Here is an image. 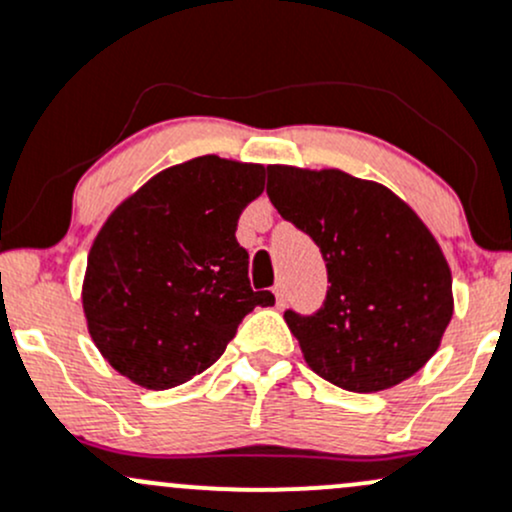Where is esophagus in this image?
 I'll return each instance as SVG.
<instances>
[{
    "mask_svg": "<svg viewBox=\"0 0 512 512\" xmlns=\"http://www.w3.org/2000/svg\"><path fill=\"white\" fill-rule=\"evenodd\" d=\"M274 299H277V309H282V306L287 304V294H284L282 284H277V287H274Z\"/></svg>",
    "mask_w": 512,
    "mask_h": 512,
    "instance_id": "esophagus-1",
    "label": "esophagus"
}]
</instances>
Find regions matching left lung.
<instances>
[{
	"label": "left lung",
	"mask_w": 512,
	"mask_h": 512,
	"mask_svg": "<svg viewBox=\"0 0 512 512\" xmlns=\"http://www.w3.org/2000/svg\"><path fill=\"white\" fill-rule=\"evenodd\" d=\"M267 196L326 260L314 316L284 311L306 365L351 392L400 385L439 351L454 316L451 270L432 230L390 188L341 169L267 166Z\"/></svg>",
	"instance_id": "left-lung-1"
}]
</instances>
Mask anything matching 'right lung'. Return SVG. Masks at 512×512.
Listing matches in <instances>:
<instances>
[{"label": "right lung", "mask_w": 512, "mask_h": 512, "mask_svg": "<svg viewBox=\"0 0 512 512\" xmlns=\"http://www.w3.org/2000/svg\"><path fill=\"white\" fill-rule=\"evenodd\" d=\"M265 166L215 154L169 166L125 198L93 240L83 311L102 358L147 390L211 368L255 306L238 218Z\"/></svg>", "instance_id": "obj_1"}]
</instances>
